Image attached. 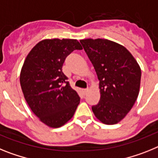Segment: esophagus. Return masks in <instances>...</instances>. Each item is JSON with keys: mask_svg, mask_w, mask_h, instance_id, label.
<instances>
[{"mask_svg": "<svg viewBox=\"0 0 158 158\" xmlns=\"http://www.w3.org/2000/svg\"><path fill=\"white\" fill-rule=\"evenodd\" d=\"M82 91H83V94L85 95V94H87V92H88V89H83Z\"/></svg>", "mask_w": 158, "mask_h": 158, "instance_id": "obj_1", "label": "esophagus"}]
</instances>
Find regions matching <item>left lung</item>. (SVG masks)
I'll use <instances>...</instances> for the list:
<instances>
[{
	"label": "left lung",
	"mask_w": 158,
	"mask_h": 158,
	"mask_svg": "<svg viewBox=\"0 0 158 158\" xmlns=\"http://www.w3.org/2000/svg\"><path fill=\"white\" fill-rule=\"evenodd\" d=\"M99 80L100 100L92 106L98 120L114 125L123 120L136 102L142 71L124 46L106 39L81 40Z\"/></svg>",
	"instance_id": "left-lung-1"
}]
</instances>
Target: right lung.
I'll return each mask as SVG.
<instances>
[{
    "mask_svg": "<svg viewBox=\"0 0 158 158\" xmlns=\"http://www.w3.org/2000/svg\"><path fill=\"white\" fill-rule=\"evenodd\" d=\"M83 48L77 40L45 39L31 48L20 75L22 92L40 122L59 128L73 117L80 102L62 67L66 57Z\"/></svg>",
    "mask_w": 158,
    "mask_h": 158,
    "instance_id": "right-lung-1",
    "label": "right lung"
}]
</instances>
